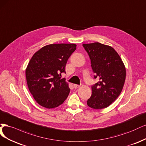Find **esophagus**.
<instances>
[{
  "label": "esophagus",
  "mask_w": 146,
  "mask_h": 146,
  "mask_svg": "<svg viewBox=\"0 0 146 146\" xmlns=\"http://www.w3.org/2000/svg\"><path fill=\"white\" fill-rule=\"evenodd\" d=\"M73 87H74V88H79V87H80V86L77 85V84H74V85H73Z\"/></svg>",
  "instance_id": "34e87169"
}]
</instances>
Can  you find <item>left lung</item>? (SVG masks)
Listing matches in <instances>:
<instances>
[{"mask_svg":"<svg viewBox=\"0 0 146 146\" xmlns=\"http://www.w3.org/2000/svg\"><path fill=\"white\" fill-rule=\"evenodd\" d=\"M91 60L99 82L92 87V96L87 105L94 109L109 106L119 96L124 84L126 71L119 55L111 46L99 42L83 44Z\"/></svg>","mask_w":146,"mask_h":146,"instance_id":"8db88e82","label":"left lung"}]
</instances>
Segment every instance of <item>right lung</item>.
Masks as SVG:
<instances>
[{"instance_id":"1","label":"right lung","mask_w":146,"mask_h":146,"mask_svg":"<svg viewBox=\"0 0 146 146\" xmlns=\"http://www.w3.org/2000/svg\"><path fill=\"white\" fill-rule=\"evenodd\" d=\"M76 49L74 44H54L44 46L33 54L25 70L27 85L38 104L47 109L61 105L70 89L61 74Z\"/></svg>"}]
</instances>
